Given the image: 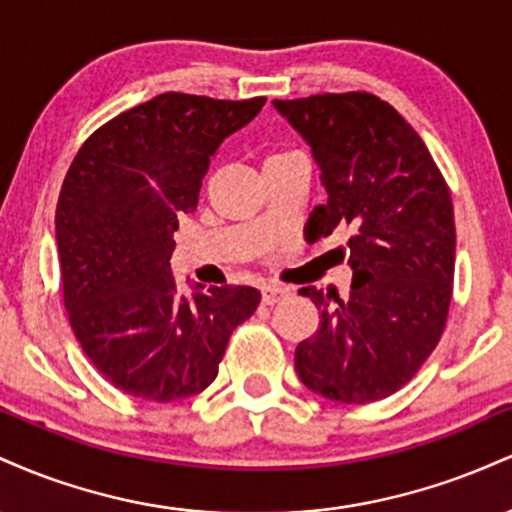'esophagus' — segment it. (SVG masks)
<instances>
[{
	"instance_id": "esophagus-1",
	"label": "esophagus",
	"mask_w": 512,
	"mask_h": 512,
	"mask_svg": "<svg viewBox=\"0 0 512 512\" xmlns=\"http://www.w3.org/2000/svg\"><path fill=\"white\" fill-rule=\"evenodd\" d=\"M289 296V289H284V286H264L262 289V303L264 305H274L276 301H281V298Z\"/></svg>"
}]
</instances>
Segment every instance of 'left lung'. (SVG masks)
Listing matches in <instances>:
<instances>
[{
    "mask_svg": "<svg viewBox=\"0 0 512 512\" xmlns=\"http://www.w3.org/2000/svg\"><path fill=\"white\" fill-rule=\"evenodd\" d=\"M313 149L327 202L308 228H349L346 298L305 286L320 327L296 346V373L317 395L366 404L404 387L445 330L455 274L450 190L414 127L373 93L274 101Z\"/></svg>",
    "mask_w": 512,
    "mask_h": 512,
    "instance_id": "obj_1",
    "label": "left lung"
}]
</instances>
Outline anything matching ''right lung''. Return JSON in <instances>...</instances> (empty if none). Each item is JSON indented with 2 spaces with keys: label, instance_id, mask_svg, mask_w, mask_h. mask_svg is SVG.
<instances>
[{
  "label": "right lung",
  "instance_id": "obj_1",
  "mask_svg": "<svg viewBox=\"0 0 512 512\" xmlns=\"http://www.w3.org/2000/svg\"><path fill=\"white\" fill-rule=\"evenodd\" d=\"M264 101L161 93L98 127L67 170L55 214L64 308L88 361L127 395L202 392L260 305L252 286L197 284L182 296L170 255L211 158Z\"/></svg>",
  "mask_w": 512,
  "mask_h": 512
}]
</instances>
